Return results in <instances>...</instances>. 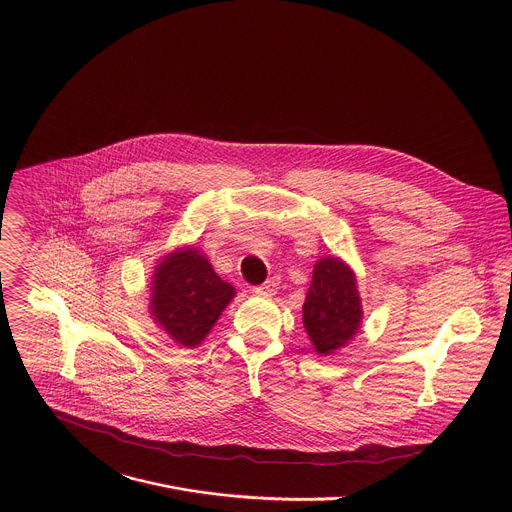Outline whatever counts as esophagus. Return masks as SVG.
<instances>
[{
    "label": "esophagus",
    "mask_w": 512,
    "mask_h": 512,
    "mask_svg": "<svg viewBox=\"0 0 512 512\" xmlns=\"http://www.w3.org/2000/svg\"><path fill=\"white\" fill-rule=\"evenodd\" d=\"M277 284H280V282H277V277H271V280H267L265 284L253 288V292L259 294V296H273L277 292Z\"/></svg>",
    "instance_id": "esophagus-1"
}]
</instances>
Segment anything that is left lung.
Masks as SVG:
<instances>
[{"label":"left lung","instance_id":"8db88e82","mask_svg":"<svg viewBox=\"0 0 512 512\" xmlns=\"http://www.w3.org/2000/svg\"><path fill=\"white\" fill-rule=\"evenodd\" d=\"M361 298L355 273L339 259L324 257L314 265L302 306L304 329L318 355L345 347L361 327Z\"/></svg>","mask_w":512,"mask_h":512}]
</instances>
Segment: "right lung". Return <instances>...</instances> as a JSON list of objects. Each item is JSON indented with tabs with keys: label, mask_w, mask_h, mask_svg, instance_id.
<instances>
[{
	"label": "right lung",
	"mask_w": 512,
	"mask_h": 512,
	"mask_svg": "<svg viewBox=\"0 0 512 512\" xmlns=\"http://www.w3.org/2000/svg\"><path fill=\"white\" fill-rule=\"evenodd\" d=\"M151 292V316L183 347L200 345L235 298V288L194 247H181L157 265Z\"/></svg>",
	"instance_id": "1"
}]
</instances>
